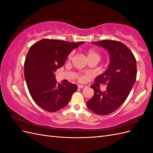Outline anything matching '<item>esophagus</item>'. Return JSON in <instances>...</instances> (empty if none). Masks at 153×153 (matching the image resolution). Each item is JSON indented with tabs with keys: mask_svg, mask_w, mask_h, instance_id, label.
Returning a JSON list of instances; mask_svg holds the SVG:
<instances>
[{
	"mask_svg": "<svg viewBox=\"0 0 153 153\" xmlns=\"http://www.w3.org/2000/svg\"><path fill=\"white\" fill-rule=\"evenodd\" d=\"M78 87L80 88V89H84V88H85L86 86L84 85H78Z\"/></svg>",
	"mask_w": 153,
	"mask_h": 153,
	"instance_id": "esophagus-1",
	"label": "esophagus"
}]
</instances>
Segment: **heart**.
I'll list each match as a JSON object with an SVG mask.
<instances>
[{"mask_svg":"<svg viewBox=\"0 0 153 153\" xmlns=\"http://www.w3.org/2000/svg\"><path fill=\"white\" fill-rule=\"evenodd\" d=\"M73 52H71L68 55V59H71L72 58V57H73ZM86 55H87V58L88 60H89V59H96L98 62L100 61L101 55H100V54L98 52H96L95 50H93V49L88 50L87 52H86ZM79 80H84V77H83V76H80L79 77Z\"/></svg>","mask_w":153,"mask_h":153,"instance_id":"1","label":"heart"}]
</instances>
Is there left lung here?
I'll return each instance as SVG.
<instances>
[{
	"instance_id": "8db88e82",
	"label": "left lung",
	"mask_w": 153,
	"mask_h": 153,
	"mask_svg": "<svg viewBox=\"0 0 153 153\" xmlns=\"http://www.w3.org/2000/svg\"><path fill=\"white\" fill-rule=\"evenodd\" d=\"M92 43L108 51L110 64L105 73L95 79L100 84H106V90L102 92L91 86L94 94L87 106L96 114L108 115L117 110L128 98L136 81L137 61L131 51L119 41L106 39Z\"/></svg>"
}]
</instances>
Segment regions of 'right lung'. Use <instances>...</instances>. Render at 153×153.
Here are the masks:
<instances>
[{
  "label": "right lung",
  "mask_w": 153,
  "mask_h": 153,
  "mask_svg": "<svg viewBox=\"0 0 153 153\" xmlns=\"http://www.w3.org/2000/svg\"><path fill=\"white\" fill-rule=\"evenodd\" d=\"M84 43L43 39L30 47L24 63V76L32 98L41 108L55 112L69 103L77 85L57 83L54 72L64 65L73 50Z\"/></svg>",
  "instance_id": "obj_1"
}]
</instances>
